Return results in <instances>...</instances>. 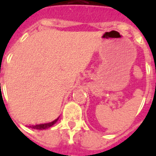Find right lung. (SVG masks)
Masks as SVG:
<instances>
[{
    "label": "right lung",
    "mask_w": 156,
    "mask_h": 156,
    "mask_svg": "<svg viewBox=\"0 0 156 156\" xmlns=\"http://www.w3.org/2000/svg\"><path fill=\"white\" fill-rule=\"evenodd\" d=\"M58 119H56L55 120H53L52 122H49V123H46V124H36V125H29V128H32V129H48V128L51 127L53 124L58 121Z\"/></svg>",
    "instance_id": "add662e5"
}]
</instances>
